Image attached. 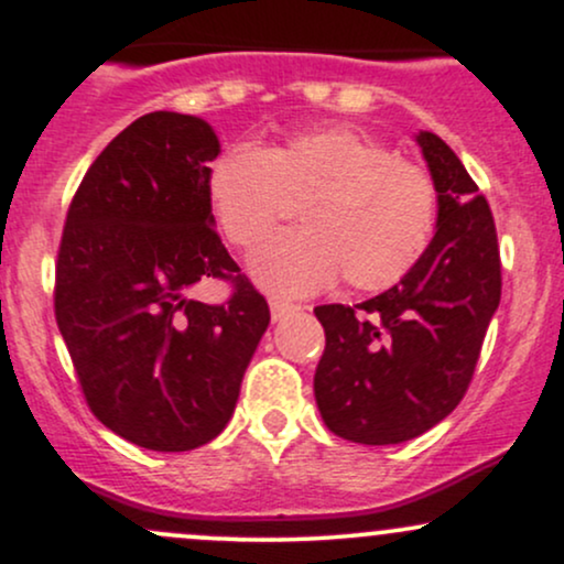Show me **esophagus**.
I'll return each mask as SVG.
<instances>
[{
    "instance_id": "esophagus-1",
    "label": "esophagus",
    "mask_w": 564,
    "mask_h": 564,
    "mask_svg": "<svg viewBox=\"0 0 564 564\" xmlns=\"http://www.w3.org/2000/svg\"><path fill=\"white\" fill-rule=\"evenodd\" d=\"M294 310H296V304L283 302V300H270V315H273V321H281L283 315L294 313Z\"/></svg>"
}]
</instances>
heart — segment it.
Instances as JSON below:
<instances>
[{"label":"heart","mask_w":564,"mask_h":564,"mask_svg":"<svg viewBox=\"0 0 564 564\" xmlns=\"http://www.w3.org/2000/svg\"><path fill=\"white\" fill-rule=\"evenodd\" d=\"M286 200H302V228L273 236L249 262L260 286L286 296L315 294L339 275L355 291L390 289L422 260L437 223L430 172L349 124L232 145L206 174V204L238 249L260 243Z\"/></svg>","instance_id":"heart-1"}]
</instances>
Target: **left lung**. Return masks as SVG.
<instances>
[{"instance_id":"1","label":"left lung","mask_w":564,"mask_h":564,"mask_svg":"<svg viewBox=\"0 0 564 564\" xmlns=\"http://www.w3.org/2000/svg\"><path fill=\"white\" fill-rule=\"evenodd\" d=\"M416 142L437 187V230L422 260L373 300L315 307L326 332L318 411L334 435L360 445L405 443L462 403L501 302L488 200L437 134Z\"/></svg>"}]
</instances>
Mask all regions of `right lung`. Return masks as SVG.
<instances>
[{"label": "right lung", "mask_w": 564, "mask_h": 564, "mask_svg": "<svg viewBox=\"0 0 564 564\" xmlns=\"http://www.w3.org/2000/svg\"><path fill=\"white\" fill-rule=\"evenodd\" d=\"M217 156L204 119L145 113L108 142L68 206L57 328L89 411L140 448L193 451L215 440L270 323L206 204ZM206 276L234 283L223 305L186 296Z\"/></svg>", "instance_id": "right-lung-1"}]
</instances>
